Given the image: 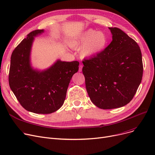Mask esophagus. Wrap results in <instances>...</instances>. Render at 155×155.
<instances>
[{
	"label": "esophagus",
	"mask_w": 155,
	"mask_h": 155,
	"mask_svg": "<svg viewBox=\"0 0 155 155\" xmlns=\"http://www.w3.org/2000/svg\"><path fill=\"white\" fill-rule=\"evenodd\" d=\"M82 67H83V66L82 64H80L79 65V69H78V71H82Z\"/></svg>",
	"instance_id": "obj_1"
}]
</instances>
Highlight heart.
<instances>
[{
    "label": "heart",
    "mask_w": 155,
    "mask_h": 155,
    "mask_svg": "<svg viewBox=\"0 0 155 155\" xmlns=\"http://www.w3.org/2000/svg\"><path fill=\"white\" fill-rule=\"evenodd\" d=\"M108 44V38L105 32L88 29L69 42L70 46L75 49H80V55L84 58H91L103 51Z\"/></svg>",
    "instance_id": "heart-1"
}]
</instances>
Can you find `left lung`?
<instances>
[{
  "label": "left lung",
  "mask_w": 155,
  "mask_h": 155,
  "mask_svg": "<svg viewBox=\"0 0 155 155\" xmlns=\"http://www.w3.org/2000/svg\"><path fill=\"white\" fill-rule=\"evenodd\" d=\"M110 45L99 54L82 62L89 97L102 109L123 107L134 96L143 77L140 46L117 28H109Z\"/></svg>",
  "instance_id": "1"
}]
</instances>
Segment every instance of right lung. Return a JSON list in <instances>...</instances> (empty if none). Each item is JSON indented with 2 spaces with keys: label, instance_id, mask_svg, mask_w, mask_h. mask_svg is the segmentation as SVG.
<instances>
[{
  "label": "right lung",
  "instance_id": "add662e5",
  "mask_svg": "<svg viewBox=\"0 0 155 155\" xmlns=\"http://www.w3.org/2000/svg\"><path fill=\"white\" fill-rule=\"evenodd\" d=\"M43 29L31 32L13 51L9 74L10 88L22 106L36 114L53 113L66 98L70 80L78 70L79 62L57 60L46 70L32 68L31 51L35 37Z\"/></svg>",
  "mask_w": 155,
  "mask_h": 155
}]
</instances>
